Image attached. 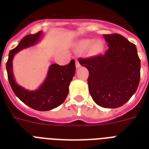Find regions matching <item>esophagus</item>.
I'll use <instances>...</instances> for the list:
<instances>
[{
  "mask_svg": "<svg viewBox=\"0 0 149 149\" xmlns=\"http://www.w3.org/2000/svg\"><path fill=\"white\" fill-rule=\"evenodd\" d=\"M79 66H80V64H79V63L78 62V60H77V59H76V67L79 68Z\"/></svg>",
  "mask_w": 149,
  "mask_h": 149,
  "instance_id": "34e87169",
  "label": "esophagus"
}]
</instances>
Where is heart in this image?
<instances>
[{
	"label": "heart",
	"instance_id": "1",
	"mask_svg": "<svg viewBox=\"0 0 149 149\" xmlns=\"http://www.w3.org/2000/svg\"><path fill=\"white\" fill-rule=\"evenodd\" d=\"M79 48L81 50H90L91 53H99L104 49V43L97 40L93 42V39H83L79 41Z\"/></svg>",
	"mask_w": 149,
	"mask_h": 149
}]
</instances>
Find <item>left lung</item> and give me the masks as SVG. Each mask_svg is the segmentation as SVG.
<instances>
[{
  "label": "left lung",
  "instance_id": "1",
  "mask_svg": "<svg viewBox=\"0 0 149 149\" xmlns=\"http://www.w3.org/2000/svg\"><path fill=\"white\" fill-rule=\"evenodd\" d=\"M108 49L104 55L79 58L88 70L89 91L96 104L117 108L136 92L140 81L141 62L137 48L119 34L104 35Z\"/></svg>",
  "mask_w": 149,
  "mask_h": 149
}]
</instances>
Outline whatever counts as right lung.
<instances>
[{
	"instance_id": "right-lung-1",
	"label": "right lung",
	"mask_w": 149,
	"mask_h": 149,
	"mask_svg": "<svg viewBox=\"0 0 149 149\" xmlns=\"http://www.w3.org/2000/svg\"><path fill=\"white\" fill-rule=\"evenodd\" d=\"M42 36L41 31L35 35H29L21 40L19 44L9 52L6 64L8 77L12 91L24 104L36 111H46L56 108L63 104L69 93V86L76 72L75 61H70L66 65L52 64L48 70L43 84L35 91H29L15 81L13 74V58L21 50L36 45Z\"/></svg>"
}]
</instances>
